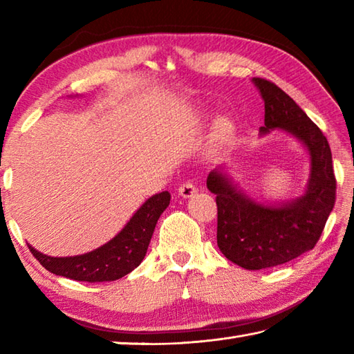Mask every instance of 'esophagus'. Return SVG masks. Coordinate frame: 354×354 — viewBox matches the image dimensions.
Wrapping results in <instances>:
<instances>
[{
  "instance_id": "1",
  "label": "esophagus",
  "mask_w": 354,
  "mask_h": 354,
  "mask_svg": "<svg viewBox=\"0 0 354 354\" xmlns=\"http://www.w3.org/2000/svg\"><path fill=\"white\" fill-rule=\"evenodd\" d=\"M194 193H196V187L192 183H184L179 185V196L181 198H192Z\"/></svg>"
}]
</instances>
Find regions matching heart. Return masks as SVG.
I'll use <instances>...</instances> for the list:
<instances>
[{"label":"heart","instance_id":"1","mask_svg":"<svg viewBox=\"0 0 354 354\" xmlns=\"http://www.w3.org/2000/svg\"><path fill=\"white\" fill-rule=\"evenodd\" d=\"M234 137V126L230 122V120H219L216 126V140L219 145L225 146L228 145L231 138Z\"/></svg>","mask_w":354,"mask_h":354}]
</instances>
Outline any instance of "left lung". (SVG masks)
Masks as SVG:
<instances>
[{"label": "left lung", "mask_w": 354, "mask_h": 354, "mask_svg": "<svg viewBox=\"0 0 354 354\" xmlns=\"http://www.w3.org/2000/svg\"><path fill=\"white\" fill-rule=\"evenodd\" d=\"M252 82L265 100V126L260 132H289L310 156L304 194L274 205L248 198L221 169L209 171L207 187L216 194L217 246L230 261L259 270L313 250L335 205L336 178L332 150L319 127L272 82L260 77Z\"/></svg>", "instance_id": "8db88e82"}]
</instances>
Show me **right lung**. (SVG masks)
<instances>
[{
  "label": "right lung",
  "mask_w": 354,
  "mask_h": 354,
  "mask_svg": "<svg viewBox=\"0 0 354 354\" xmlns=\"http://www.w3.org/2000/svg\"><path fill=\"white\" fill-rule=\"evenodd\" d=\"M169 204V192L153 194L137 209L114 239L91 252L74 257H50L30 245L28 250L51 274L76 281H114L140 266L147 252L155 225Z\"/></svg>",
  "instance_id": "right-lung-1"
}]
</instances>
